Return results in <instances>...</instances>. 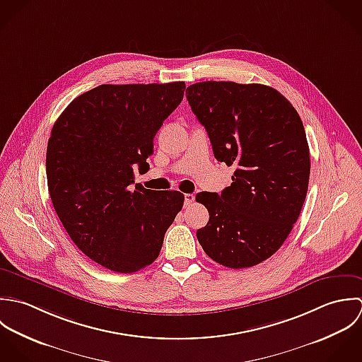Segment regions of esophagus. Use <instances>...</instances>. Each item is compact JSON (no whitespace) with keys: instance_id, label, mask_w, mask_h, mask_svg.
I'll list each match as a JSON object with an SVG mask.
<instances>
[{"instance_id":"1","label":"esophagus","mask_w":362,"mask_h":362,"mask_svg":"<svg viewBox=\"0 0 362 362\" xmlns=\"http://www.w3.org/2000/svg\"><path fill=\"white\" fill-rule=\"evenodd\" d=\"M194 203V196L193 194H185V207H190Z\"/></svg>"}]
</instances>
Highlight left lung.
<instances>
[{
	"mask_svg": "<svg viewBox=\"0 0 362 362\" xmlns=\"http://www.w3.org/2000/svg\"><path fill=\"white\" fill-rule=\"evenodd\" d=\"M186 98L217 160L236 166L221 194L196 196L210 214L197 239L225 267L256 266L281 247L306 197L310 159L302 120L288 99L262 83L204 81L190 85Z\"/></svg>",
	"mask_w": 362,
	"mask_h": 362,
	"instance_id": "1",
	"label": "left lung"
}]
</instances>
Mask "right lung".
Wrapping results in <instances>:
<instances>
[{"instance_id": "obj_1", "label": "right lung", "mask_w": 362, "mask_h": 362, "mask_svg": "<svg viewBox=\"0 0 362 362\" xmlns=\"http://www.w3.org/2000/svg\"><path fill=\"white\" fill-rule=\"evenodd\" d=\"M185 88L103 83L75 98L52 129L46 175L54 210L78 249L112 272L151 264L183 207L180 192L133 185Z\"/></svg>"}]
</instances>
